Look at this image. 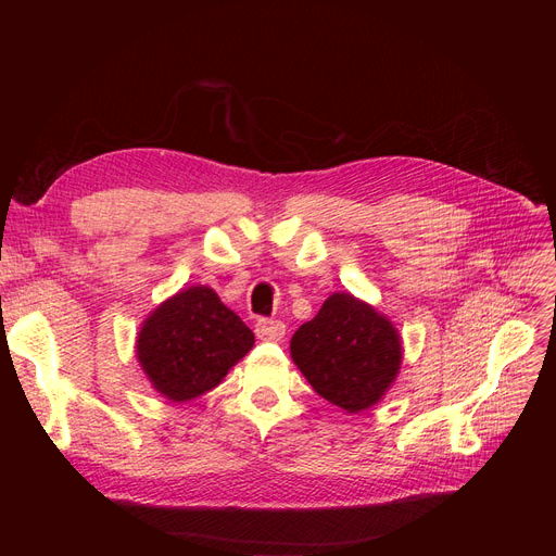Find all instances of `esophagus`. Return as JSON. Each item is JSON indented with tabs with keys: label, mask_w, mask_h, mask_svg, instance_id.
I'll return each mask as SVG.
<instances>
[{
	"label": "esophagus",
	"mask_w": 556,
	"mask_h": 556,
	"mask_svg": "<svg viewBox=\"0 0 556 556\" xmlns=\"http://www.w3.org/2000/svg\"><path fill=\"white\" fill-rule=\"evenodd\" d=\"M257 336L262 341H282L285 339V325L280 319H260L257 327H255Z\"/></svg>",
	"instance_id": "obj_1"
}]
</instances>
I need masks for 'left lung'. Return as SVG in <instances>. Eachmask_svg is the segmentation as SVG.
I'll return each instance as SVG.
<instances>
[{"label": "left lung", "mask_w": 556, "mask_h": 556, "mask_svg": "<svg viewBox=\"0 0 556 556\" xmlns=\"http://www.w3.org/2000/svg\"><path fill=\"white\" fill-rule=\"evenodd\" d=\"M292 362L313 390L345 413L374 408L396 382L401 333L371 304L333 292L290 341Z\"/></svg>", "instance_id": "left-lung-1"}]
</instances>
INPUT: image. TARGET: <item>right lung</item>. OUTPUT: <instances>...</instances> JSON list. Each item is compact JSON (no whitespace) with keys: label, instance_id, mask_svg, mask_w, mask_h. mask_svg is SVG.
Returning a JSON list of instances; mask_svg holds the SVG:
<instances>
[{"label":"right lung","instance_id":"add662e5","mask_svg":"<svg viewBox=\"0 0 556 556\" xmlns=\"http://www.w3.org/2000/svg\"><path fill=\"white\" fill-rule=\"evenodd\" d=\"M252 345L255 333L215 290L190 285L150 311L134 348L153 390L185 403L215 390Z\"/></svg>","mask_w":556,"mask_h":556}]
</instances>
